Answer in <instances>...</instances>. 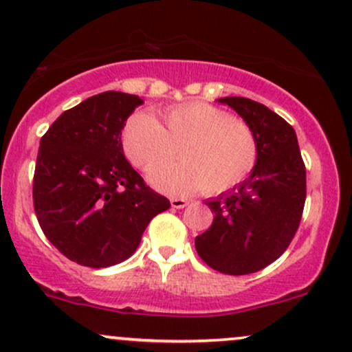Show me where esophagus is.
<instances>
[{
	"mask_svg": "<svg viewBox=\"0 0 352 352\" xmlns=\"http://www.w3.org/2000/svg\"><path fill=\"white\" fill-rule=\"evenodd\" d=\"M188 201L186 199H171V207L173 209H184L188 206Z\"/></svg>",
	"mask_w": 352,
	"mask_h": 352,
	"instance_id": "1",
	"label": "esophagus"
}]
</instances>
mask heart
<instances>
[{
	"mask_svg": "<svg viewBox=\"0 0 352 352\" xmlns=\"http://www.w3.org/2000/svg\"><path fill=\"white\" fill-rule=\"evenodd\" d=\"M120 145L142 171L178 150L181 162L150 173V183L169 196H189L201 188L207 194L227 192L250 177L259 158L253 127L207 102L176 104L155 117L133 112L120 132Z\"/></svg>",
	"mask_w": 352,
	"mask_h": 352,
	"instance_id": "obj_1",
	"label": "heart"
}]
</instances>
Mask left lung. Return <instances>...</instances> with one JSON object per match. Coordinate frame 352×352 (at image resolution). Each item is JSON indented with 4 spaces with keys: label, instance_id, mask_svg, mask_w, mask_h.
Listing matches in <instances>:
<instances>
[{
    "label": "left lung",
    "instance_id": "8db88e82",
    "mask_svg": "<svg viewBox=\"0 0 352 352\" xmlns=\"http://www.w3.org/2000/svg\"><path fill=\"white\" fill-rule=\"evenodd\" d=\"M217 101L253 127L259 158L240 186L206 202L214 222L196 236V250L215 271L251 274L276 261L296 235L307 196L305 164L296 130L276 112L248 98Z\"/></svg>",
    "mask_w": 352,
    "mask_h": 352
}]
</instances>
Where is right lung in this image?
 Instances as JSON below:
<instances>
[{
	"label": "right lung",
	"mask_w": 352,
	"mask_h": 352,
	"mask_svg": "<svg viewBox=\"0 0 352 352\" xmlns=\"http://www.w3.org/2000/svg\"><path fill=\"white\" fill-rule=\"evenodd\" d=\"M143 101L106 91L65 111L41 138L32 197L49 241L81 266L130 258L146 225L169 209L124 156L120 132Z\"/></svg>",
	"instance_id": "obj_1"
}]
</instances>
